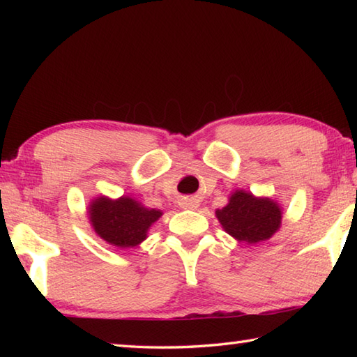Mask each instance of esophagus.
<instances>
[{"label":"esophagus","instance_id":"esophagus-1","mask_svg":"<svg viewBox=\"0 0 357 357\" xmlns=\"http://www.w3.org/2000/svg\"><path fill=\"white\" fill-rule=\"evenodd\" d=\"M199 206V202L196 201V199H185V201H183V207L184 208H196Z\"/></svg>","mask_w":357,"mask_h":357}]
</instances>
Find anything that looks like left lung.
<instances>
[{
	"mask_svg": "<svg viewBox=\"0 0 357 357\" xmlns=\"http://www.w3.org/2000/svg\"><path fill=\"white\" fill-rule=\"evenodd\" d=\"M216 218L234 239L257 244L279 230L282 210L270 198H256L248 192L236 190L225 207L216 210Z\"/></svg>",
	"mask_w": 357,
	"mask_h": 357,
	"instance_id": "1",
	"label": "left lung"
}]
</instances>
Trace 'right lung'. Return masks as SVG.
<instances>
[{"label": "right lung", "mask_w": 357, "mask_h": 357, "mask_svg": "<svg viewBox=\"0 0 357 357\" xmlns=\"http://www.w3.org/2000/svg\"><path fill=\"white\" fill-rule=\"evenodd\" d=\"M162 216L161 210L146 208L128 196L110 199L105 196L89 206V218L95 233L109 244L127 248L136 247L147 238L150 225Z\"/></svg>", "instance_id": "obj_1"}]
</instances>
